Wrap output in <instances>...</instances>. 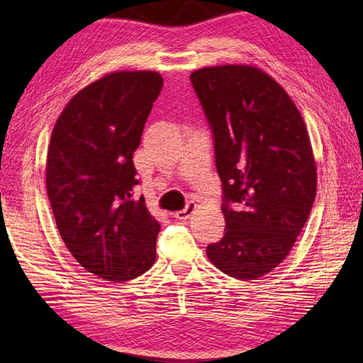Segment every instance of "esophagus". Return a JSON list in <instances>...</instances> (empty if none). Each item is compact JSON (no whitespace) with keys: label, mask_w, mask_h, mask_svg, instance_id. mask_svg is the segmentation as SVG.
Wrapping results in <instances>:
<instances>
[{"label":"esophagus","mask_w":363,"mask_h":363,"mask_svg":"<svg viewBox=\"0 0 363 363\" xmlns=\"http://www.w3.org/2000/svg\"><path fill=\"white\" fill-rule=\"evenodd\" d=\"M196 211V204H195V201H189L187 203V206L184 207L182 211H177V212H174V218H177V220H187L191 213H194Z\"/></svg>","instance_id":"obj_1"}]
</instances>
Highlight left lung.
Segmentation results:
<instances>
[{
	"label": "left lung",
	"mask_w": 363,
	"mask_h": 363,
	"mask_svg": "<svg viewBox=\"0 0 363 363\" xmlns=\"http://www.w3.org/2000/svg\"><path fill=\"white\" fill-rule=\"evenodd\" d=\"M213 138L226 229L207 257L248 281L276 268L295 245L317 191L304 120L279 84L250 65L190 74Z\"/></svg>",
	"instance_id": "obj_1"
}]
</instances>
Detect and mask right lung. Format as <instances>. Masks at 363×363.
<instances>
[{
  "label": "right lung",
  "instance_id": "right-lung-1",
  "mask_svg": "<svg viewBox=\"0 0 363 363\" xmlns=\"http://www.w3.org/2000/svg\"><path fill=\"white\" fill-rule=\"evenodd\" d=\"M164 79L156 72H117L82 89L51 133L46 191L65 246L79 265L123 282L156 260L159 223L134 198L133 154Z\"/></svg>",
  "mask_w": 363,
  "mask_h": 363
}]
</instances>
